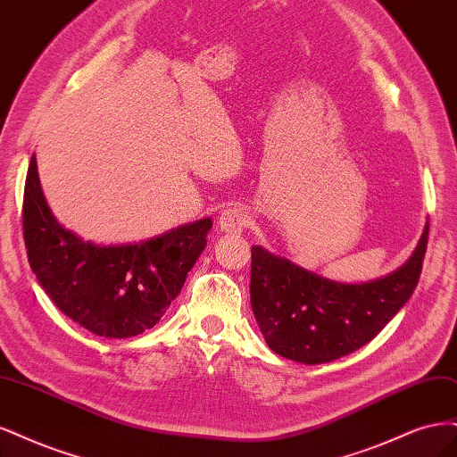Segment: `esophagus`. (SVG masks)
<instances>
[{"mask_svg":"<svg viewBox=\"0 0 457 457\" xmlns=\"http://www.w3.org/2000/svg\"><path fill=\"white\" fill-rule=\"evenodd\" d=\"M248 222V214L243 207L239 204H235V207H228L222 214L218 218V228L220 231L224 233H231V235H237L245 229Z\"/></svg>","mask_w":457,"mask_h":457,"instance_id":"obj_1","label":"esophagus"}]
</instances>
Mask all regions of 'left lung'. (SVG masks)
Listing matches in <instances>:
<instances>
[{"instance_id": "1", "label": "left lung", "mask_w": 457, "mask_h": 457, "mask_svg": "<svg viewBox=\"0 0 457 457\" xmlns=\"http://www.w3.org/2000/svg\"><path fill=\"white\" fill-rule=\"evenodd\" d=\"M427 235L429 222L399 270L366 283L332 281L253 246L250 303L263 340L302 364L330 362L374 340L414 292Z\"/></svg>"}]
</instances>
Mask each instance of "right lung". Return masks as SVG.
<instances>
[{"instance_id": "add662e5", "label": "right lung", "mask_w": 457, "mask_h": 457, "mask_svg": "<svg viewBox=\"0 0 457 457\" xmlns=\"http://www.w3.org/2000/svg\"><path fill=\"white\" fill-rule=\"evenodd\" d=\"M28 262L53 303L79 327L102 337H132L155 327L194 268L211 218L157 237L98 245L64 228L49 209L36 155L28 167L22 207Z\"/></svg>"}]
</instances>
